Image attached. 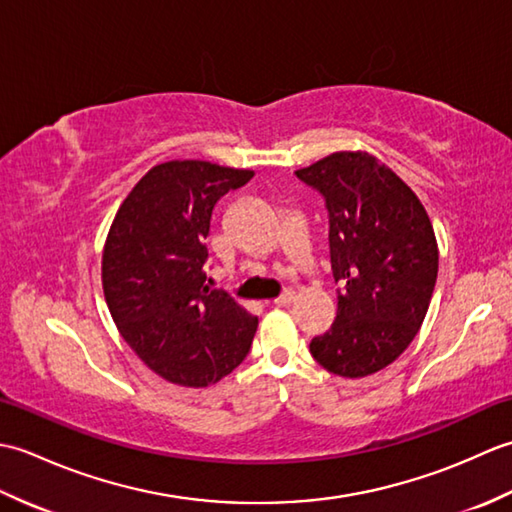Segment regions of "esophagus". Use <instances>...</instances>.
Instances as JSON below:
<instances>
[{
	"instance_id": "obj_1",
	"label": "esophagus",
	"mask_w": 512,
	"mask_h": 512,
	"mask_svg": "<svg viewBox=\"0 0 512 512\" xmlns=\"http://www.w3.org/2000/svg\"><path fill=\"white\" fill-rule=\"evenodd\" d=\"M292 299H295V292H292L290 288H286L273 303H275V306H288V303H292Z\"/></svg>"
}]
</instances>
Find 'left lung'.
Wrapping results in <instances>:
<instances>
[{"instance_id":"left-lung-1","label":"left lung","mask_w":512,"mask_h":512,"mask_svg":"<svg viewBox=\"0 0 512 512\" xmlns=\"http://www.w3.org/2000/svg\"><path fill=\"white\" fill-rule=\"evenodd\" d=\"M295 176L323 198L341 284L336 319L310 354L330 374L369 376L416 339L438 279L436 233L416 193L363 151L332 154Z\"/></svg>"}]
</instances>
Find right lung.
I'll return each instance as SVG.
<instances>
[{"label": "right lung", "mask_w": 512, "mask_h": 512, "mask_svg": "<svg viewBox=\"0 0 512 512\" xmlns=\"http://www.w3.org/2000/svg\"><path fill=\"white\" fill-rule=\"evenodd\" d=\"M253 171L171 160L118 209L103 250V290L127 345L169 383L206 387L244 361L257 317L206 286V237L222 195Z\"/></svg>", "instance_id": "right-lung-1"}]
</instances>
